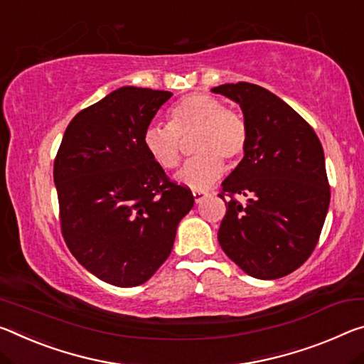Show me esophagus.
Returning <instances> with one entry per match:
<instances>
[{"mask_svg":"<svg viewBox=\"0 0 364 364\" xmlns=\"http://www.w3.org/2000/svg\"><path fill=\"white\" fill-rule=\"evenodd\" d=\"M207 191H193V196H194V203L196 204H200L203 203V200L207 198Z\"/></svg>","mask_w":364,"mask_h":364,"instance_id":"34e87169","label":"esophagus"}]
</instances>
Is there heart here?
Returning <instances> with one entry per match:
<instances>
[{
  "label": "heart",
  "mask_w": 364,
  "mask_h": 364,
  "mask_svg": "<svg viewBox=\"0 0 364 364\" xmlns=\"http://www.w3.org/2000/svg\"><path fill=\"white\" fill-rule=\"evenodd\" d=\"M193 137L188 160L175 175L180 186L203 191L223 173V161L233 166L247 147V124L223 102L205 94L184 97L170 112V124L147 126L142 144L155 164L164 170L175 168L181 157L183 142Z\"/></svg>",
  "instance_id": "b5f03b06"
}]
</instances>
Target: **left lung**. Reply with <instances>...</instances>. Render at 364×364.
<instances>
[{
	"mask_svg": "<svg viewBox=\"0 0 364 364\" xmlns=\"http://www.w3.org/2000/svg\"><path fill=\"white\" fill-rule=\"evenodd\" d=\"M212 92L238 103L247 124L245 157L218 194L230 196L218 243L247 275L280 279L311 256L326 220L331 189L321 141L295 109L261 85L223 84ZM238 193L246 205L232 198Z\"/></svg>",
	"mask_w": 364,
	"mask_h": 364,
	"instance_id": "1",
	"label": "left lung"
}]
</instances>
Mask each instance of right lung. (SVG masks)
<instances>
[{"instance_id": "right-lung-1", "label": "right lung", "mask_w": 364, "mask_h": 364, "mask_svg": "<svg viewBox=\"0 0 364 364\" xmlns=\"http://www.w3.org/2000/svg\"><path fill=\"white\" fill-rule=\"evenodd\" d=\"M173 94L126 85L79 112L55 159L65 241L90 274L114 287L147 282L166 261L189 189L149 157L144 131Z\"/></svg>"}]
</instances>
